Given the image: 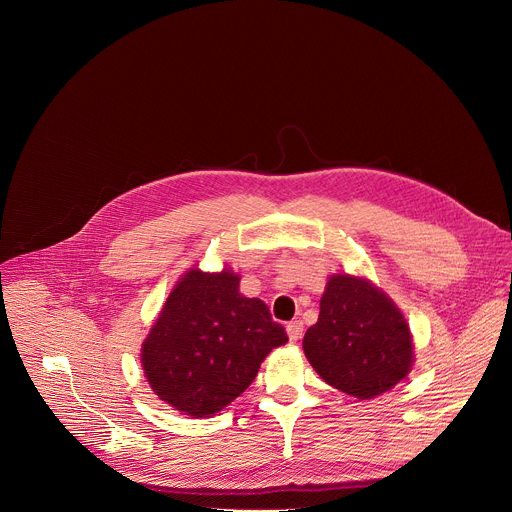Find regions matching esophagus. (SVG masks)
<instances>
[{"instance_id":"1","label":"esophagus","mask_w":512,"mask_h":512,"mask_svg":"<svg viewBox=\"0 0 512 512\" xmlns=\"http://www.w3.org/2000/svg\"><path fill=\"white\" fill-rule=\"evenodd\" d=\"M287 335H289L291 343H297L301 339V335H303V323L301 321L287 323Z\"/></svg>"}]
</instances>
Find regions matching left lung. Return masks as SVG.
Wrapping results in <instances>:
<instances>
[{
	"instance_id": "8db88e82",
	"label": "left lung",
	"mask_w": 512,
	"mask_h": 512,
	"mask_svg": "<svg viewBox=\"0 0 512 512\" xmlns=\"http://www.w3.org/2000/svg\"><path fill=\"white\" fill-rule=\"evenodd\" d=\"M303 349L325 383L357 399L391 391L413 367V339L397 305L371 281L333 275Z\"/></svg>"
}]
</instances>
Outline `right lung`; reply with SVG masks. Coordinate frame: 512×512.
Wrapping results in <instances>:
<instances>
[{
    "label": "right lung",
    "mask_w": 512,
    "mask_h": 512,
    "mask_svg": "<svg viewBox=\"0 0 512 512\" xmlns=\"http://www.w3.org/2000/svg\"><path fill=\"white\" fill-rule=\"evenodd\" d=\"M287 341L269 307L239 293V275L191 269L143 341L141 363L161 401L199 419L235 401L263 359Z\"/></svg>",
    "instance_id": "right-lung-1"
}]
</instances>
